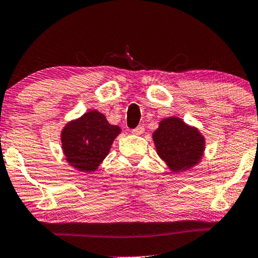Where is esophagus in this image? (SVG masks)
<instances>
[{
    "instance_id": "obj_1",
    "label": "esophagus",
    "mask_w": 258,
    "mask_h": 258,
    "mask_svg": "<svg viewBox=\"0 0 258 258\" xmlns=\"http://www.w3.org/2000/svg\"><path fill=\"white\" fill-rule=\"evenodd\" d=\"M144 132H145L144 126H138V127L132 130V133L134 134V136H141V134Z\"/></svg>"
}]
</instances>
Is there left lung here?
Returning <instances> with one entry per match:
<instances>
[{
  "mask_svg": "<svg viewBox=\"0 0 258 258\" xmlns=\"http://www.w3.org/2000/svg\"><path fill=\"white\" fill-rule=\"evenodd\" d=\"M158 156L172 172L187 171L199 164L206 149V139L181 118L167 117L153 133Z\"/></svg>",
  "mask_w": 258,
  "mask_h": 258,
  "instance_id": "1",
  "label": "left lung"
}]
</instances>
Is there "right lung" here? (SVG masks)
Returning a JSON list of instances; mask_svg holds the SVG:
<instances>
[{
    "instance_id": "add662e5",
    "label": "right lung",
    "mask_w": 258,
    "mask_h": 258,
    "mask_svg": "<svg viewBox=\"0 0 258 258\" xmlns=\"http://www.w3.org/2000/svg\"><path fill=\"white\" fill-rule=\"evenodd\" d=\"M120 127L111 125L103 113L89 110L69 121L60 133L65 159L81 172H94L107 157Z\"/></svg>"
}]
</instances>
